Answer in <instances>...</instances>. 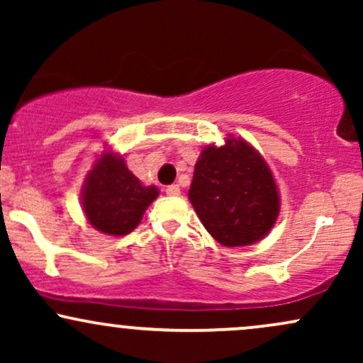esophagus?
I'll return each instance as SVG.
<instances>
[{"label":"esophagus","instance_id":"obj_1","mask_svg":"<svg viewBox=\"0 0 363 363\" xmlns=\"http://www.w3.org/2000/svg\"><path fill=\"white\" fill-rule=\"evenodd\" d=\"M165 193H167V196H179L181 194V187H179L177 184H172V186H169L167 189H165Z\"/></svg>","mask_w":363,"mask_h":363}]
</instances>
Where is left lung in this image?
<instances>
[{
    "instance_id": "1",
    "label": "left lung",
    "mask_w": 363,
    "mask_h": 363,
    "mask_svg": "<svg viewBox=\"0 0 363 363\" xmlns=\"http://www.w3.org/2000/svg\"><path fill=\"white\" fill-rule=\"evenodd\" d=\"M189 201L211 237L225 247L251 245L280 213V194L264 158L242 138L206 145L194 165Z\"/></svg>"
}]
</instances>
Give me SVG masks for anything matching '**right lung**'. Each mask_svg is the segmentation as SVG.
Listing matches in <instances>:
<instances>
[{
	"mask_svg": "<svg viewBox=\"0 0 363 363\" xmlns=\"http://www.w3.org/2000/svg\"><path fill=\"white\" fill-rule=\"evenodd\" d=\"M155 186H143L128 169L123 155L104 152L95 160L82 189L83 213L94 228L107 235H126L138 227L157 199Z\"/></svg>",
	"mask_w": 363,
	"mask_h": 363,
	"instance_id": "add662e5",
	"label": "right lung"
}]
</instances>
